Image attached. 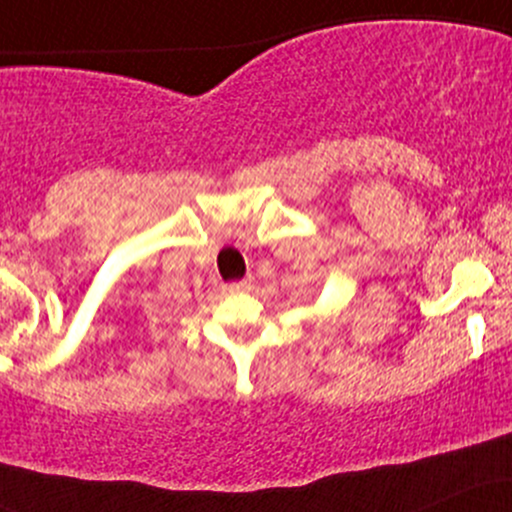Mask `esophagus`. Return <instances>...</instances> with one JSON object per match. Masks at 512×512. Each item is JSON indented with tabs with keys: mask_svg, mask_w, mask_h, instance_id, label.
Wrapping results in <instances>:
<instances>
[{
	"mask_svg": "<svg viewBox=\"0 0 512 512\" xmlns=\"http://www.w3.org/2000/svg\"><path fill=\"white\" fill-rule=\"evenodd\" d=\"M252 286V279H243V281H236V284H231V291H248Z\"/></svg>",
	"mask_w": 512,
	"mask_h": 512,
	"instance_id": "34e87169",
	"label": "esophagus"
}]
</instances>
